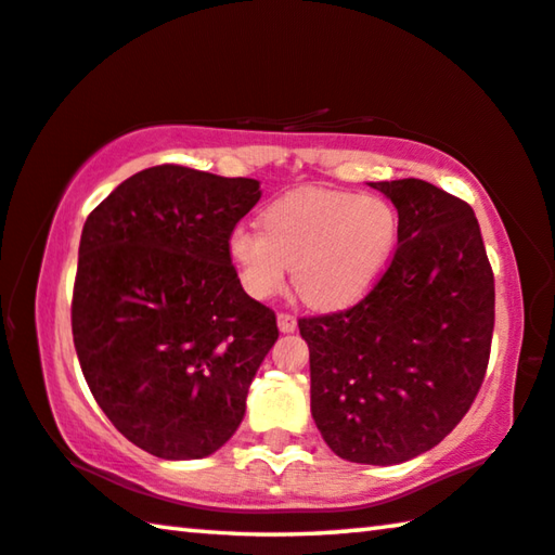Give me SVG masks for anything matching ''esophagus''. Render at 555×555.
Wrapping results in <instances>:
<instances>
[{
  "label": "esophagus",
  "instance_id": "34e87169",
  "mask_svg": "<svg viewBox=\"0 0 555 555\" xmlns=\"http://www.w3.org/2000/svg\"><path fill=\"white\" fill-rule=\"evenodd\" d=\"M276 321H279V331L281 333H294L296 331V315H292V313H279L276 315Z\"/></svg>",
  "mask_w": 555,
  "mask_h": 555
}]
</instances>
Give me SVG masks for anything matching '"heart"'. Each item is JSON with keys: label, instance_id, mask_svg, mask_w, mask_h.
<instances>
[{"label": "heart", "instance_id": "b5f03b06", "mask_svg": "<svg viewBox=\"0 0 555 555\" xmlns=\"http://www.w3.org/2000/svg\"><path fill=\"white\" fill-rule=\"evenodd\" d=\"M398 240L388 199L336 190H294L271 202L263 232L240 224L227 254L244 292L276 296L294 267L298 296L319 309H340L371 292Z\"/></svg>", "mask_w": 555, "mask_h": 555}]
</instances>
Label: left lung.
<instances>
[{"instance_id": "obj_1", "label": "left lung", "mask_w": 555, "mask_h": 555, "mask_svg": "<svg viewBox=\"0 0 555 555\" xmlns=\"http://www.w3.org/2000/svg\"><path fill=\"white\" fill-rule=\"evenodd\" d=\"M398 209V249L346 311L298 319L311 415L358 464L408 462L460 425L483 383L494 271L467 202L425 180L371 182Z\"/></svg>"}]
</instances>
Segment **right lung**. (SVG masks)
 Returning a JSON list of instances; mask_svg holds the SVG:
<instances>
[{
	"mask_svg": "<svg viewBox=\"0 0 555 555\" xmlns=\"http://www.w3.org/2000/svg\"><path fill=\"white\" fill-rule=\"evenodd\" d=\"M259 182L157 165L88 215L72 301L83 377L122 437L160 460H202L230 439L279 338L227 254Z\"/></svg>",
	"mask_w": 555,
	"mask_h": 555,
	"instance_id": "right-lung-1",
	"label": "right lung"
}]
</instances>
